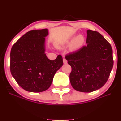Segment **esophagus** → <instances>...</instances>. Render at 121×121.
I'll return each instance as SVG.
<instances>
[{
  "instance_id": "esophagus-1",
  "label": "esophagus",
  "mask_w": 121,
  "mask_h": 121,
  "mask_svg": "<svg viewBox=\"0 0 121 121\" xmlns=\"http://www.w3.org/2000/svg\"><path fill=\"white\" fill-rule=\"evenodd\" d=\"M63 62H64V64H67V62H68L67 60H66L65 58H64L63 59Z\"/></svg>"
}]
</instances>
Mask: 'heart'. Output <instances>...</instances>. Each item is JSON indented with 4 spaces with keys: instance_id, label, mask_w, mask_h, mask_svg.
Masks as SVG:
<instances>
[{
    "instance_id": "obj_1",
    "label": "heart",
    "mask_w": 121,
    "mask_h": 121,
    "mask_svg": "<svg viewBox=\"0 0 121 121\" xmlns=\"http://www.w3.org/2000/svg\"><path fill=\"white\" fill-rule=\"evenodd\" d=\"M84 37L81 35L78 36L73 40L72 44V48L73 49H76V48H78L82 45V44L84 43Z\"/></svg>"
}]
</instances>
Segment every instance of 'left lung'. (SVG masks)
Wrapping results in <instances>:
<instances>
[{
  "instance_id": "obj_1",
  "label": "left lung",
  "mask_w": 121,
  "mask_h": 121,
  "mask_svg": "<svg viewBox=\"0 0 121 121\" xmlns=\"http://www.w3.org/2000/svg\"><path fill=\"white\" fill-rule=\"evenodd\" d=\"M86 46L65 56L71 66L70 84L77 91L89 93L106 84L113 68L110 44L97 31L87 30Z\"/></svg>"
}]
</instances>
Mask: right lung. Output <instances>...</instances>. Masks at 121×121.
<instances>
[{"instance_id":"1","label":"right lung","mask_w":121,"mask_h":121,"mask_svg":"<svg viewBox=\"0 0 121 121\" xmlns=\"http://www.w3.org/2000/svg\"><path fill=\"white\" fill-rule=\"evenodd\" d=\"M47 29L32 30L22 36L12 46L10 71L23 89L30 92L45 91L51 85L56 72L63 65L61 55L54 60L44 53Z\"/></svg>"}]
</instances>
